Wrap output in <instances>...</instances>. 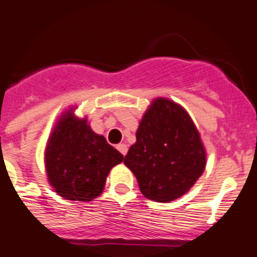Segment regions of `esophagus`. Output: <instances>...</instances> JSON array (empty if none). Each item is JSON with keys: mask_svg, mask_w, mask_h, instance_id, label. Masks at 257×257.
<instances>
[{"mask_svg": "<svg viewBox=\"0 0 257 257\" xmlns=\"http://www.w3.org/2000/svg\"><path fill=\"white\" fill-rule=\"evenodd\" d=\"M116 149H117L118 152L121 153V154L124 155V157H125V154L128 153V146L125 145V144H118V145L116 146Z\"/></svg>", "mask_w": 257, "mask_h": 257, "instance_id": "34e87169", "label": "esophagus"}]
</instances>
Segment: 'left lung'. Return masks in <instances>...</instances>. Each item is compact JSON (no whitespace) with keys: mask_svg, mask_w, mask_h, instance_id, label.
<instances>
[{"mask_svg":"<svg viewBox=\"0 0 257 257\" xmlns=\"http://www.w3.org/2000/svg\"><path fill=\"white\" fill-rule=\"evenodd\" d=\"M136 139L124 163L149 200L169 202L182 197L205 170V149L195 124L184 108L169 99L152 103Z\"/></svg>","mask_w":257,"mask_h":257,"instance_id":"obj_1","label":"left lung"}]
</instances>
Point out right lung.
<instances>
[{
    "instance_id": "1",
    "label": "right lung",
    "mask_w": 257,
    "mask_h": 257,
    "mask_svg": "<svg viewBox=\"0 0 257 257\" xmlns=\"http://www.w3.org/2000/svg\"><path fill=\"white\" fill-rule=\"evenodd\" d=\"M122 161L121 153L92 132L86 118L75 117L73 111L57 122L45 149L49 184L61 197L74 201L98 197L112 167Z\"/></svg>"
}]
</instances>
